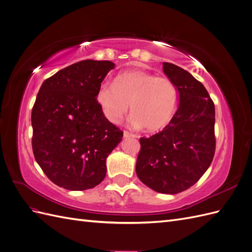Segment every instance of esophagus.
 <instances>
[{
  "mask_svg": "<svg viewBox=\"0 0 252 252\" xmlns=\"http://www.w3.org/2000/svg\"><path fill=\"white\" fill-rule=\"evenodd\" d=\"M124 138H135V135L129 131H124Z\"/></svg>",
  "mask_w": 252,
  "mask_h": 252,
  "instance_id": "obj_1",
  "label": "esophagus"
}]
</instances>
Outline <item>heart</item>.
I'll use <instances>...</instances> for the list:
<instances>
[{
  "instance_id": "b5f03b06",
  "label": "heart",
  "mask_w": 252,
  "mask_h": 252,
  "mask_svg": "<svg viewBox=\"0 0 252 252\" xmlns=\"http://www.w3.org/2000/svg\"><path fill=\"white\" fill-rule=\"evenodd\" d=\"M97 101L112 123L127 113L130 105L131 124L154 132L169 124L177 109L178 89L168 78L144 71L122 73L113 84L103 83Z\"/></svg>"
}]
</instances>
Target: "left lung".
I'll list each match as a JSON object with an SVG mask.
<instances>
[{"label": "left lung", "instance_id": "left-lung-1", "mask_svg": "<svg viewBox=\"0 0 252 252\" xmlns=\"http://www.w3.org/2000/svg\"><path fill=\"white\" fill-rule=\"evenodd\" d=\"M179 91V108L162 131L141 138L135 171L157 192L175 194L194 185L216 151V110L208 91L188 71L163 63Z\"/></svg>", "mask_w": 252, "mask_h": 252}]
</instances>
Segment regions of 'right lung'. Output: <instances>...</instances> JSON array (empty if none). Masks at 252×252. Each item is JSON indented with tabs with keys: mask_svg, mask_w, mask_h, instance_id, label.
Returning a JSON list of instances; mask_svg holds the SVG:
<instances>
[{
	"mask_svg": "<svg viewBox=\"0 0 252 252\" xmlns=\"http://www.w3.org/2000/svg\"><path fill=\"white\" fill-rule=\"evenodd\" d=\"M114 64L84 60L45 80L32 112V151L56 185L94 188L106 175V158L123 131L105 118L98 88Z\"/></svg>",
	"mask_w": 252,
	"mask_h": 252,
	"instance_id": "add662e5",
	"label": "right lung"
}]
</instances>
